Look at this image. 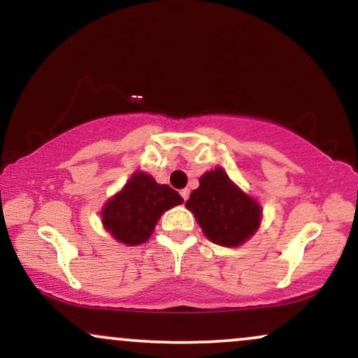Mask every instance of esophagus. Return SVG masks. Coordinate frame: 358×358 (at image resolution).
I'll return each instance as SVG.
<instances>
[{"label": "esophagus", "instance_id": "obj_1", "mask_svg": "<svg viewBox=\"0 0 358 358\" xmlns=\"http://www.w3.org/2000/svg\"><path fill=\"white\" fill-rule=\"evenodd\" d=\"M180 195H182L183 200H188V195H190V190H188V188H185V190L180 192Z\"/></svg>", "mask_w": 358, "mask_h": 358}]
</instances>
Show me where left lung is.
Returning <instances> with one entry per match:
<instances>
[{
    "mask_svg": "<svg viewBox=\"0 0 358 358\" xmlns=\"http://www.w3.org/2000/svg\"><path fill=\"white\" fill-rule=\"evenodd\" d=\"M185 207L195 215L208 241L225 248H239L257 232L262 207L217 166L200 176Z\"/></svg>",
    "mask_w": 358,
    "mask_h": 358,
    "instance_id": "8db88e82",
    "label": "left lung"
}]
</instances>
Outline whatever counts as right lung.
<instances>
[{
    "label": "right lung",
    "instance_id": "right-lung-1",
    "mask_svg": "<svg viewBox=\"0 0 358 358\" xmlns=\"http://www.w3.org/2000/svg\"><path fill=\"white\" fill-rule=\"evenodd\" d=\"M183 203L178 192L156 183L146 171H134L124 187L104 203L102 225L117 242L139 245L153 234L159 217L175 205Z\"/></svg>",
    "mask_w": 358,
    "mask_h": 358
}]
</instances>
